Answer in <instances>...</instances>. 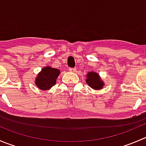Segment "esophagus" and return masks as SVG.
<instances>
[{
  "instance_id": "esophagus-1",
  "label": "esophagus",
  "mask_w": 146,
  "mask_h": 146,
  "mask_svg": "<svg viewBox=\"0 0 146 146\" xmlns=\"http://www.w3.org/2000/svg\"><path fill=\"white\" fill-rule=\"evenodd\" d=\"M69 70H70V72L75 73V72L76 71V68H69Z\"/></svg>"
}]
</instances>
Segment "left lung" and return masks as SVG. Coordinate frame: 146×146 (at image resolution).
Wrapping results in <instances>:
<instances>
[{"label":"left lung","instance_id":"1","mask_svg":"<svg viewBox=\"0 0 146 146\" xmlns=\"http://www.w3.org/2000/svg\"><path fill=\"white\" fill-rule=\"evenodd\" d=\"M86 83L94 90H101L104 86V82L102 80L100 75L98 73L92 71L88 72L86 75Z\"/></svg>","mask_w":146,"mask_h":146}]
</instances>
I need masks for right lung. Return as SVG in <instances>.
Wrapping results in <instances>:
<instances>
[{
  "mask_svg": "<svg viewBox=\"0 0 146 146\" xmlns=\"http://www.w3.org/2000/svg\"><path fill=\"white\" fill-rule=\"evenodd\" d=\"M61 73L59 69L47 66L44 67L37 74L35 83L39 89L48 90L56 85V79Z\"/></svg>",
  "mask_w": 146,
  "mask_h": 146,
  "instance_id": "1",
  "label": "right lung"
}]
</instances>
